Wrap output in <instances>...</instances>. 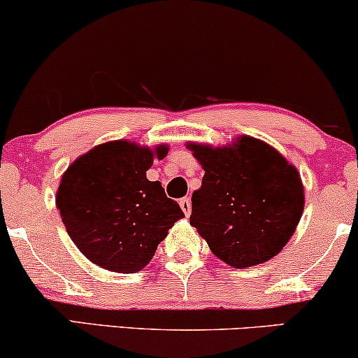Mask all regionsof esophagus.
<instances>
[{
  "mask_svg": "<svg viewBox=\"0 0 358 358\" xmlns=\"http://www.w3.org/2000/svg\"><path fill=\"white\" fill-rule=\"evenodd\" d=\"M178 203H180V208H182L185 215L188 216L189 213H192V200H189L188 196H185V198H182V200H180Z\"/></svg>",
  "mask_w": 358,
  "mask_h": 358,
  "instance_id": "34e87169",
  "label": "esophagus"
}]
</instances>
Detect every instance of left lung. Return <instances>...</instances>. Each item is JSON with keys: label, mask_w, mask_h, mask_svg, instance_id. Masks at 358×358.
<instances>
[{"label": "left lung", "mask_w": 358, "mask_h": 358, "mask_svg": "<svg viewBox=\"0 0 358 358\" xmlns=\"http://www.w3.org/2000/svg\"><path fill=\"white\" fill-rule=\"evenodd\" d=\"M205 176L189 223L213 255L234 268L266 262L286 246L304 210L301 176L268 143L241 137L233 147L188 145Z\"/></svg>", "instance_id": "8db88e82"}]
</instances>
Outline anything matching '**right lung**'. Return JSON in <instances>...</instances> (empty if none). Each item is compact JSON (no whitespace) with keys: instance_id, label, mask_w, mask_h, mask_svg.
Here are the masks:
<instances>
[{"instance_id":"obj_1","label":"right lung","mask_w":358,"mask_h":358,"mask_svg":"<svg viewBox=\"0 0 358 358\" xmlns=\"http://www.w3.org/2000/svg\"><path fill=\"white\" fill-rule=\"evenodd\" d=\"M169 152L117 140L79 157L64 175L56 205L83 255L114 273L145 268L182 208L166 198L160 182L147 180L153 157Z\"/></svg>"}]
</instances>
